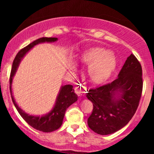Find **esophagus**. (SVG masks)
Wrapping results in <instances>:
<instances>
[{
    "label": "esophagus",
    "instance_id": "esophagus-1",
    "mask_svg": "<svg viewBox=\"0 0 154 154\" xmlns=\"http://www.w3.org/2000/svg\"><path fill=\"white\" fill-rule=\"evenodd\" d=\"M75 92L79 98H82L85 95V91L83 90V88L81 86H77L75 88Z\"/></svg>",
    "mask_w": 154,
    "mask_h": 154
}]
</instances>
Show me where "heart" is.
<instances>
[{
	"label": "heart",
	"instance_id": "1",
	"mask_svg": "<svg viewBox=\"0 0 154 154\" xmlns=\"http://www.w3.org/2000/svg\"><path fill=\"white\" fill-rule=\"evenodd\" d=\"M76 61L89 65L87 71L88 78L93 84L98 85L107 82L118 65V59L114 53L98 47L81 51L77 54ZM69 69L73 71L75 66L70 64Z\"/></svg>",
	"mask_w": 154,
	"mask_h": 154
}]
</instances>
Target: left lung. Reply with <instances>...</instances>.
<instances>
[{"label":"left lung","mask_w":154,"mask_h":154,"mask_svg":"<svg viewBox=\"0 0 154 154\" xmlns=\"http://www.w3.org/2000/svg\"><path fill=\"white\" fill-rule=\"evenodd\" d=\"M142 91V67L137 58L130 54L117 79L88 91L86 96L93 105L88 119L89 128L102 135L124 128L138 107Z\"/></svg>","instance_id":"left-lung-1"}]
</instances>
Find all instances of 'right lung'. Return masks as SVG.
<instances>
[{"label":"right lung","instance_id":"right-lung-1","mask_svg":"<svg viewBox=\"0 0 154 154\" xmlns=\"http://www.w3.org/2000/svg\"><path fill=\"white\" fill-rule=\"evenodd\" d=\"M57 40V38H39L38 40L33 41L32 43L29 44L28 45H26L22 50L19 51L18 54L16 56L14 60L10 75L9 88L11 96L12 101L14 104L16 109H17L19 114L22 116L23 119L25 120L31 127L39 130V131L44 132H51L55 131L61 126L67 108L71 106L72 103L77 101V98H78L77 94L74 92L75 91L73 89V86L71 85H66L61 86L59 95H58L57 98H56V103H55L52 110L45 115L40 116L29 115V114H26L22 109L19 107V106L16 103L13 94H12L11 84L12 81H13V77L15 75L16 72H17L21 60L25 56V54L28 51L32 48L35 45H38L39 43H53V42H56Z\"/></svg>","mask_w":154,"mask_h":154}]
</instances>
